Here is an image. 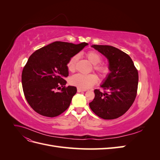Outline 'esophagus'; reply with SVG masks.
<instances>
[{"label":"esophagus","instance_id":"34e87169","mask_svg":"<svg viewBox=\"0 0 160 160\" xmlns=\"http://www.w3.org/2000/svg\"><path fill=\"white\" fill-rule=\"evenodd\" d=\"M82 91H86V90L82 89L81 88H77V92H82Z\"/></svg>","mask_w":160,"mask_h":160}]
</instances>
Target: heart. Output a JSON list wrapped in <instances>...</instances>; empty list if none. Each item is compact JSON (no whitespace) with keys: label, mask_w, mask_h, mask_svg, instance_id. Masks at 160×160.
I'll return each instance as SVG.
<instances>
[{"label":"heart","mask_w":160,"mask_h":160,"mask_svg":"<svg viewBox=\"0 0 160 160\" xmlns=\"http://www.w3.org/2000/svg\"><path fill=\"white\" fill-rule=\"evenodd\" d=\"M86 57L89 62L94 65L93 69L97 72H98L100 77H105L108 75L109 71V68L104 65L99 64L102 61V58L99 53L94 51H91L86 53ZM77 59H78V56L75 55L72 56L69 59L67 63V67L69 71L73 72L75 71ZM69 82L71 85L76 86L78 88L87 89L91 88L98 82V77L95 74L82 75L79 73L72 76L70 78Z\"/></svg>","instance_id":"1"}]
</instances>
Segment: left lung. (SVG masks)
Returning <instances> with one entry per match:
<instances>
[{
  "instance_id": "left-lung-1",
  "label": "left lung",
  "mask_w": 160,
  "mask_h": 160,
  "mask_svg": "<svg viewBox=\"0 0 160 160\" xmlns=\"http://www.w3.org/2000/svg\"><path fill=\"white\" fill-rule=\"evenodd\" d=\"M109 61V74L101 85L105 91L95 89V98L89 103L93 112L103 119L123 115L133 103L137 95L138 71L131 57L109 45L92 46Z\"/></svg>"
}]
</instances>
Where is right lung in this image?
Wrapping results in <instances>:
<instances>
[{
  "label": "right lung",
  "mask_w": 160,
  "mask_h": 160,
  "mask_svg": "<svg viewBox=\"0 0 160 160\" xmlns=\"http://www.w3.org/2000/svg\"><path fill=\"white\" fill-rule=\"evenodd\" d=\"M88 45L55 41L29 57L23 68L21 80L24 95L34 111L45 117L54 118L69 107L77 88L65 87L64 78L69 75L67 63ZM57 89L60 91L57 92Z\"/></svg>",
  "instance_id": "right-lung-1"
}]
</instances>
